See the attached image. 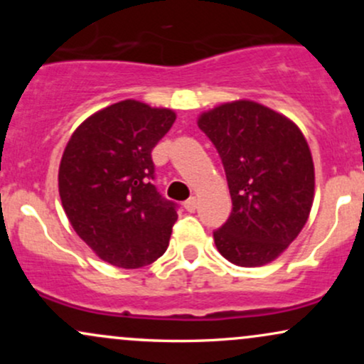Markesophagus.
I'll return each instance as SVG.
<instances>
[{
  "mask_svg": "<svg viewBox=\"0 0 364 364\" xmlns=\"http://www.w3.org/2000/svg\"><path fill=\"white\" fill-rule=\"evenodd\" d=\"M183 207H185L188 212H195V208H196V198H195V196H191V198H188L186 202L183 203Z\"/></svg>",
  "mask_w": 364,
  "mask_h": 364,
  "instance_id": "1",
  "label": "esophagus"
}]
</instances>
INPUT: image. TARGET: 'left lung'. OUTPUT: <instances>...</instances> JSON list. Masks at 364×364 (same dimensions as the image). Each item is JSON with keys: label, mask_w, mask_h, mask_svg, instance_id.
Returning <instances> with one entry per match:
<instances>
[{"label": "left lung", "mask_w": 364, "mask_h": 364, "mask_svg": "<svg viewBox=\"0 0 364 364\" xmlns=\"http://www.w3.org/2000/svg\"><path fill=\"white\" fill-rule=\"evenodd\" d=\"M198 128L223 161L232 210L214 241L240 267L270 263L298 237L315 193V168L301 129L253 101L202 112Z\"/></svg>", "instance_id": "obj_1"}]
</instances>
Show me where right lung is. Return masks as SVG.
Masks as SVG:
<instances>
[{
  "instance_id": "obj_1",
  "label": "right lung",
  "mask_w": 364,
  "mask_h": 364,
  "mask_svg": "<svg viewBox=\"0 0 364 364\" xmlns=\"http://www.w3.org/2000/svg\"><path fill=\"white\" fill-rule=\"evenodd\" d=\"M174 119V111L127 99L94 112L66 144L58 174L63 208L111 265L139 269L168 250L176 203L152 183L150 154Z\"/></svg>"
}]
</instances>
